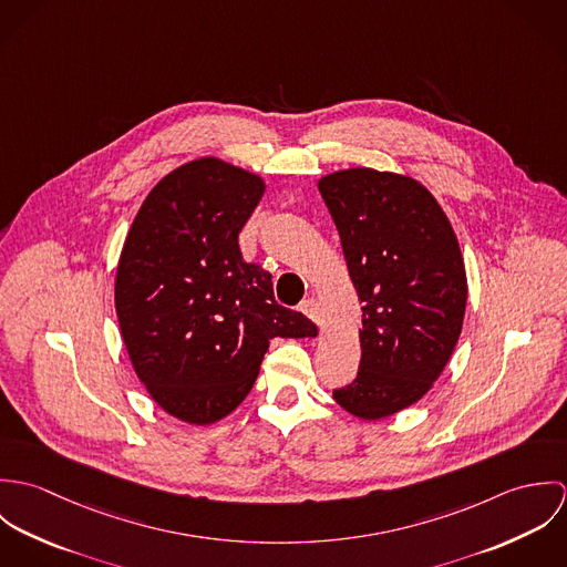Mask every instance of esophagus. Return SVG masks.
Listing matches in <instances>:
<instances>
[{
    "label": "esophagus",
    "instance_id": "34e87169",
    "mask_svg": "<svg viewBox=\"0 0 567 567\" xmlns=\"http://www.w3.org/2000/svg\"><path fill=\"white\" fill-rule=\"evenodd\" d=\"M301 312H303L306 317H310L315 323L321 324V319H319V303H317V299H306V301L301 303Z\"/></svg>",
    "mask_w": 567,
    "mask_h": 567
}]
</instances>
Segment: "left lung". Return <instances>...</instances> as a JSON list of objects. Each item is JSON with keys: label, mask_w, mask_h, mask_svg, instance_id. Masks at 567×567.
I'll return each mask as SVG.
<instances>
[{"label": "left lung", "mask_w": 567, "mask_h": 567, "mask_svg": "<svg viewBox=\"0 0 567 567\" xmlns=\"http://www.w3.org/2000/svg\"><path fill=\"white\" fill-rule=\"evenodd\" d=\"M319 192L362 303L358 378L333 400L378 421L419 402L450 362L467 306L463 252L412 176L349 167L321 176Z\"/></svg>", "instance_id": "left-lung-1"}]
</instances>
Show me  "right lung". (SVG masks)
<instances>
[{
	"label": "right lung",
	"instance_id": "right-lung-1",
	"mask_svg": "<svg viewBox=\"0 0 567 567\" xmlns=\"http://www.w3.org/2000/svg\"><path fill=\"white\" fill-rule=\"evenodd\" d=\"M266 192L259 174L200 157L151 189L122 246L115 312L137 378L167 414L209 425L250 393L272 338L317 324L275 301L238 234Z\"/></svg>",
	"mask_w": 567,
	"mask_h": 567
}]
</instances>
